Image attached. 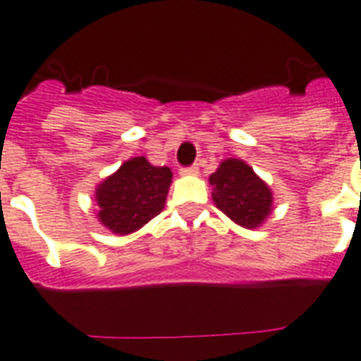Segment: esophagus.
Instances as JSON below:
<instances>
[{"instance_id":"1","label":"esophagus","mask_w":361,"mask_h":361,"mask_svg":"<svg viewBox=\"0 0 361 361\" xmlns=\"http://www.w3.org/2000/svg\"><path fill=\"white\" fill-rule=\"evenodd\" d=\"M180 174L181 176H197L199 174V166L195 164V166H189V169H181Z\"/></svg>"}]
</instances>
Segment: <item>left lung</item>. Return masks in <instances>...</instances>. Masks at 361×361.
Wrapping results in <instances>:
<instances>
[{
    "label": "left lung",
    "mask_w": 361,
    "mask_h": 361,
    "mask_svg": "<svg viewBox=\"0 0 361 361\" xmlns=\"http://www.w3.org/2000/svg\"><path fill=\"white\" fill-rule=\"evenodd\" d=\"M212 200L244 229H257L272 212V191L242 159H225L210 176Z\"/></svg>",
    "instance_id": "1"
}]
</instances>
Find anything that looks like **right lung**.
<instances>
[{
  "instance_id": "obj_1",
  "label": "right lung",
  "mask_w": 361,
  "mask_h": 361,
  "mask_svg": "<svg viewBox=\"0 0 361 361\" xmlns=\"http://www.w3.org/2000/svg\"><path fill=\"white\" fill-rule=\"evenodd\" d=\"M170 183L169 166L132 157L96 187V217L114 235H132L164 210Z\"/></svg>"
}]
</instances>
